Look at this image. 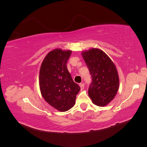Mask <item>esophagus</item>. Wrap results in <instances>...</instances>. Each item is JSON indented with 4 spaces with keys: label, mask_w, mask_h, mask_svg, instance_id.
Instances as JSON below:
<instances>
[{
    "label": "esophagus",
    "mask_w": 147,
    "mask_h": 147,
    "mask_svg": "<svg viewBox=\"0 0 147 147\" xmlns=\"http://www.w3.org/2000/svg\"><path fill=\"white\" fill-rule=\"evenodd\" d=\"M80 88H81V90H83L84 89V85L83 83H82V84H80Z\"/></svg>",
    "instance_id": "esophagus-1"
}]
</instances>
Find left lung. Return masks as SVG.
<instances>
[{
  "label": "left lung",
  "mask_w": 147,
  "mask_h": 147,
  "mask_svg": "<svg viewBox=\"0 0 147 147\" xmlns=\"http://www.w3.org/2000/svg\"><path fill=\"white\" fill-rule=\"evenodd\" d=\"M82 56L91 75L88 95L95 105H107L116 96L119 77L116 67L105 53L98 48L83 51Z\"/></svg>",
  "instance_id": "8db88e82"
}]
</instances>
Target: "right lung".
Segmentation results:
<instances>
[{
	"label": "right lung",
	"instance_id": "obj_1",
	"mask_svg": "<svg viewBox=\"0 0 147 147\" xmlns=\"http://www.w3.org/2000/svg\"><path fill=\"white\" fill-rule=\"evenodd\" d=\"M71 53L70 50L55 49L48 53L40 70L39 86L43 99L60 112L73 107L80 90L67 68Z\"/></svg>",
	"mask_w": 147,
	"mask_h": 147
}]
</instances>
